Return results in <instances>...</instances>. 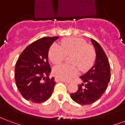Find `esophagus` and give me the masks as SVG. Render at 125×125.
Returning <instances> with one entry per match:
<instances>
[{"label":"esophagus","mask_w":125,"mask_h":125,"mask_svg":"<svg viewBox=\"0 0 125 125\" xmlns=\"http://www.w3.org/2000/svg\"><path fill=\"white\" fill-rule=\"evenodd\" d=\"M55 81L56 82H63V83H67V82L65 81H63V80H61V79H59L58 78H55Z\"/></svg>","instance_id":"esophagus-1"}]
</instances>
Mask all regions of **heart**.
I'll use <instances>...</instances> for the list:
<instances>
[{
    "instance_id": "heart-1",
    "label": "heart",
    "mask_w": 125,
    "mask_h": 125,
    "mask_svg": "<svg viewBox=\"0 0 125 125\" xmlns=\"http://www.w3.org/2000/svg\"><path fill=\"white\" fill-rule=\"evenodd\" d=\"M70 55V62L73 65L62 64L54 67L53 74L56 78L63 81L73 78L78 73L75 65L82 72L88 70L95 60V51L93 46L86 44L84 40L67 38L61 41L60 46L53 44L48 52L49 59L55 65L62 62L66 55Z\"/></svg>"
}]
</instances>
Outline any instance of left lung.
<instances>
[{"label":"left lung","mask_w":125,"mask_h":125,"mask_svg":"<svg viewBox=\"0 0 125 125\" xmlns=\"http://www.w3.org/2000/svg\"><path fill=\"white\" fill-rule=\"evenodd\" d=\"M91 40L95 49V63L80 77L84 83L79 85L78 90L70 95L75 102L82 105L92 104L99 100L106 91L111 79L110 64L106 53L97 42Z\"/></svg>","instance_id":"obj_1"}]
</instances>
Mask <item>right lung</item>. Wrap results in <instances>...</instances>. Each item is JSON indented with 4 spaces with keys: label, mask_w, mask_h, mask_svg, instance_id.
Listing matches in <instances>:
<instances>
[{
    "label": "right lung",
    "mask_w": 125,
    "mask_h": 125,
    "mask_svg": "<svg viewBox=\"0 0 125 125\" xmlns=\"http://www.w3.org/2000/svg\"><path fill=\"white\" fill-rule=\"evenodd\" d=\"M58 38L38 39L28 45L18 57L14 72L16 85L26 100L40 103L48 100L53 93L55 81L53 77H49L48 51Z\"/></svg>",
    "instance_id": "1"
}]
</instances>
